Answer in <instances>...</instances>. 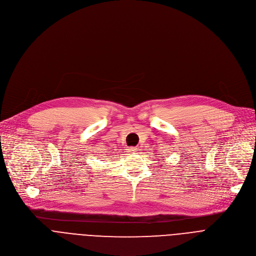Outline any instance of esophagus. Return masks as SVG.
<instances>
[{"instance_id": "34e87169", "label": "esophagus", "mask_w": 256, "mask_h": 256, "mask_svg": "<svg viewBox=\"0 0 256 256\" xmlns=\"http://www.w3.org/2000/svg\"><path fill=\"white\" fill-rule=\"evenodd\" d=\"M130 150L132 151V152H136L138 150H136V148H134V147H132V148H130Z\"/></svg>"}]
</instances>
